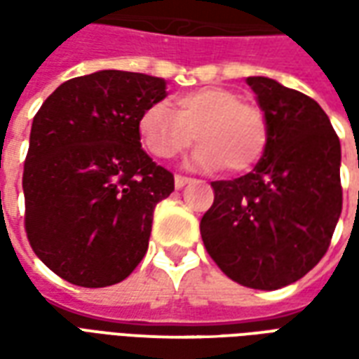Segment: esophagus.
Listing matches in <instances>:
<instances>
[{
  "instance_id": "esophagus-1",
  "label": "esophagus",
  "mask_w": 359,
  "mask_h": 359,
  "mask_svg": "<svg viewBox=\"0 0 359 359\" xmlns=\"http://www.w3.org/2000/svg\"><path fill=\"white\" fill-rule=\"evenodd\" d=\"M190 180H192V179H188V177H182V175H177V177H175V188H179V190H180L182 187H187Z\"/></svg>"
}]
</instances>
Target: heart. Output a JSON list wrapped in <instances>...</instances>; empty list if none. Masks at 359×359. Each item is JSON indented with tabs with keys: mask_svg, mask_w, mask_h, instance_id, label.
I'll list each match as a JSON object with an SVG mask.
<instances>
[{
	"mask_svg": "<svg viewBox=\"0 0 359 359\" xmlns=\"http://www.w3.org/2000/svg\"><path fill=\"white\" fill-rule=\"evenodd\" d=\"M138 134L151 156L171 159L194 142L192 163L202 169L221 165L225 171L248 169L267 144V123L256 105L242 103L233 90L208 86L177 95L172 109L151 103L138 117Z\"/></svg>",
	"mask_w": 359,
	"mask_h": 359,
	"instance_id": "obj_1",
	"label": "heart"
}]
</instances>
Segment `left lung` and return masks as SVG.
<instances>
[{
    "instance_id": "left-lung-1",
    "label": "left lung",
    "mask_w": 359,
    "mask_h": 359,
    "mask_svg": "<svg viewBox=\"0 0 359 359\" xmlns=\"http://www.w3.org/2000/svg\"><path fill=\"white\" fill-rule=\"evenodd\" d=\"M267 123L254 171L211 182L200 223L203 246L234 283L257 290L292 285L331 244L342 211L340 140L309 95L267 76L246 79Z\"/></svg>"
}]
</instances>
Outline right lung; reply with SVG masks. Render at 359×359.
<instances>
[{"mask_svg":"<svg viewBox=\"0 0 359 359\" xmlns=\"http://www.w3.org/2000/svg\"><path fill=\"white\" fill-rule=\"evenodd\" d=\"M165 95L163 79L97 71L63 82L36 113L25 229L36 256L73 285H117L148 252L175 179L142 149L138 117Z\"/></svg>","mask_w":359,"mask_h":359,"instance_id":"1","label":"right lung"}]
</instances>
